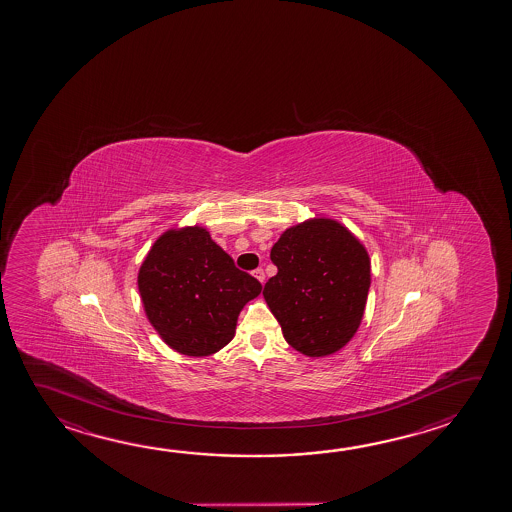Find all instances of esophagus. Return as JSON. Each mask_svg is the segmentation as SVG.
Wrapping results in <instances>:
<instances>
[{"label": "esophagus", "mask_w": 512, "mask_h": 512, "mask_svg": "<svg viewBox=\"0 0 512 512\" xmlns=\"http://www.w3.org/2000/svg\"><path fill=\"white\" fill-rule=\"evenodd\" d=\"M253 277L257 278L260 284H264V280H266V273H264V269L257 268L253 271Z\"/></svg>", "instance_id": "obj_1"}]
</instances>
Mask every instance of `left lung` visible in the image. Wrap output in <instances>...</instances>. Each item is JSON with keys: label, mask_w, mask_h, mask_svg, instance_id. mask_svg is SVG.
I'll use <instances>...</instances> for the list:
<instances>
[{"label": "left lung", "mask_w": 512, "mask_h": 512, "mask_svg": "<svg viewBox=\"0 0 512 512\" xmlns=\"http://www.w3.org/2000/svg\"><path fill=\"white\" fill-rule=\"evenodd\" d=\"M269 257L278 273L262 295L287 343L309 358L343 349L358 331L367 304L365 246L338 221L314 217L287 228Z\"/></svg>", "instance_id": "obj_1"}]
</instances>
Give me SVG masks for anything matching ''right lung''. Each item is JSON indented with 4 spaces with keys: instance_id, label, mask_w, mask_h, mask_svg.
I'll list each match as a JSON object with an SVG mask.
<instances>
[{
    "instance_id": "add662e5",
    "label": "right lung",
    "mask_w": 512,
    "mask_h": 512,
    "mask_svg": "<svg viewBox=\"0 0 512 512\" xmlns=\"http://www.w3.org/2000/svg\"><path fill=\"white\" fill-rule=\"evenodd\" d=\"M260 289L203 226L167 230L138 271L149 322L171 349L194 358L232 341L239 313Z\"/></svg>"
}]
</instances>
